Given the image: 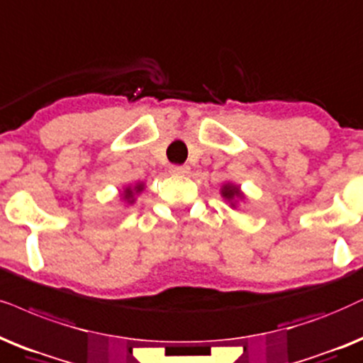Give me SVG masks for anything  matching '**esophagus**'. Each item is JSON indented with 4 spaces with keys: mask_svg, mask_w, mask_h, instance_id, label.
<instances>
[{
    "mask_svg": "<svg viewBox=\"0 0 363 363\" xmlns=\"http://www.w3.org/2000/svg\"><path fill=\"white\" fill-rule=\"evenodd\" d=\"M188 167H185V164H172L170 167V172L173 173V175H183V173H186Z\"/></svg>",
    "mask_w": 363,
    "mask_h": 363,
    "instance_id": "obj_1",
    "label": "esophagus"
}]
</instances>
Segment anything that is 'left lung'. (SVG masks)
I'll return each mask as SVG.
<instances>
[{
	"mask_svg": "<svg viewBox=\"0 0 363 363\" xmlns=\"http://www.w3.org/2000/svg\"><path fill=\"white\" fill-rule=\"evenodd\" d=\"M222 195H223L225 200H228L230 203H232V206H235V199H243V193L240 191V188L235 186V185H230V183L223 185Z\"/></svg>",
	"mask_w": 363,
	"mask_h": 363,
	"instance_id": "1",
	"label": "left lung"
}]
</instances>
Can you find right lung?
<instances>
[{
    "label": "right lung",
    "instance_id": "obj_1",
    "mask_svg": "<svg viewBox=\"0 0 363 363\" xmlns=\"http://www.w3.org/2000/svg\"><path fill=\"white\" fill-rule=\"evenodd\" d=\"M141 190H143V183H138V185H136V186L133 188V190H131V188L128 186V188H126V190H125V193H123V199H125L126 201H128V203H133V201H135V199H133V191L140 193Z\"/></svg>",
    "mask_w": 363,
    "mask_h": 363
}]
</instances>
